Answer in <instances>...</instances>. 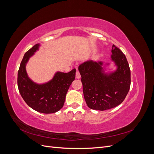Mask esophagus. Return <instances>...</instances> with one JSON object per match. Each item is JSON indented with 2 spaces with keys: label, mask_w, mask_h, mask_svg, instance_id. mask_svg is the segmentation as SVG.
Instances as JSON below:
<instances>
[{
  "label": "esophagus",
  "mask_w": 154,
  "mask_h": 154,
  "mask_svg": "<svg viewBox=\"0 0 154 154\" xmlns=\"http://www.w3.org/2000/svg\"><path fill=\"white\" fill-rule=\"evenodd\" d=\"M80 78H81L80 74V72H79L78 71H77L76 72V79H80Z\"/></svg>",
  "instance_id": "34e87169"
}]
</instances>
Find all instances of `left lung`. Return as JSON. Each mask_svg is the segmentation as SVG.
<instances>
[{
	"instance_id": "left-lung-1",
	"label": "left lung",
	"mask_w": 154,
	"mask_h": 154,
	"mask_svg": "<svg viewBox=\"0 0 154 154\" xmlns=\"http://www.w3.org/2000/svg\"><path fill=\"white\" fill-rule=\"evenodd\" d=\"M111 61L115 70L106 69L111 63L87 60L78 71L82 76L83 92L90 109L105 110L119 105L127 96L130 86V70L127 58L119 48L112 45ZM112 69V71L108 70Z\"/></svg>"
}]
</instances>
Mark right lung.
Listing matches in <instances>:
<instances>
[{"mask_svg": "<svg viewBox=\"0 0 154 154\" xmlns=\"http://www.w3.org/2000/svg\"><path fill=\"white\" fill-rule=\"evenodd\" d=\"M40 44L25 53L18 72V87L23 100L33 110L44 114L57 112L61 109L70 85L74 80L76 69L69 72H56L48 82L37 83L27 75L26 65L40 47Z\"/></svg>", "mask_w": 154, "mask_h": 154, "instance_id": "add662e5", "label": "right lung"}]
</instances>
